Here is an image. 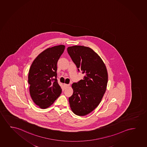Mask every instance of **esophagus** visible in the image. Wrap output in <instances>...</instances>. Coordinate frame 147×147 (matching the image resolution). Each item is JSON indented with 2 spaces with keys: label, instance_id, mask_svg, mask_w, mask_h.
I'll use <instances>...</instances> for the list:
<instances>
[{
  "label": "esophagus",
  "instance_id": "34e87169",
  "mask_svg": "<svg viewBox=\"0 0 147 147\" xmlns=\"http://www.w3.org/2000/svg\"><path fill=\"white\" fill-rule=\"evenodd\" d=\"M64 86L65 87H68L70 86V85L69 84H64Z\"/></svg>",
  "mask_w": 147,
  "mask_h": 147
}]
</instances>
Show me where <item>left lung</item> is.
<instances>
[{"label":"left lung","mask_w":147,"mask_h":147,"mask_svg":"<svg viewBox=\"0 0 147 147\" xmlns=\"http://www.w3.org/2000/svg\"><path fill=\"white\" fill-rule=\"evenodd\" d=\"M67 52L79 72L84 76L73 83V93L69 98L75 115L84 116L92 112L101 101L107 89L108 74L100 57L92 49L82 46L69 47Z\"/></svg>","instance_id":"1"}]
</instances>
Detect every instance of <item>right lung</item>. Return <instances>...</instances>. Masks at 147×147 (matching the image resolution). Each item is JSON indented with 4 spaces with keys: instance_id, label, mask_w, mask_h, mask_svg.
I'll use <instances>...</instances> for the list:
<instances>
[{
    "instance_id": "1",
    "label": "right lung",
    "mask_w": 147,
    "mask_h": 147,
    "mask_svg": "<svg viewBox=\"0 0 147 147\" xmlns=\"http://www.w3.org/2000/svg\"><path fill=\"white\" fill-rule=\"evenodd\" d=\"M65 46L47 49L31 65L28 76L30 93L36 105L42 109L50 107L62 92L57 80V62Z\"/></svg>"
}]
</instances>
